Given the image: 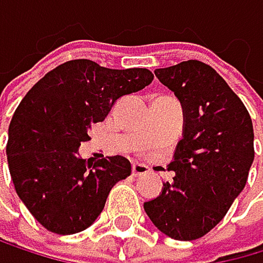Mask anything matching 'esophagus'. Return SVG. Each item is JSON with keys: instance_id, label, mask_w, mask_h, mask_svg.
<instances>
[{"instance_id": "34e87169", "label": "esophagus", "mask_w": 263, "mask_h": 263, "mask_svg": "<svg viewBox=\"0 0 263 263\" xmlns=\"http://www.w3.org/2000/svg\"><path fill=\"white\" fill-rule=\"evenodd\" d=\"M132 173H133V176H143V175H146V173H148V166L143 164V163H133Z\"/></svg>"}]
</instances>
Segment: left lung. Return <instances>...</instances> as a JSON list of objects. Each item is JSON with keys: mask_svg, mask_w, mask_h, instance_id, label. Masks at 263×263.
I'll return each mask as SVG.
<instances>
[{"mask_svg": "<svg viewBox=\"0 0 263 263\" xmlns=\"http://www.w3.org/2000/svg\"><path fill=\"white\" fill-rule=\"evenodd\" d=\"M175 92L184 126L173 161L171 183L143 204L152 222L171 239L194 240L222 221L242 193L254 161V126L242 100L201 61L156 69Z\"/></svg>", "mask_w": 263, "mask_h": 263, "instance_id": "8db88e82", "label": "left lung"}]
</instances>
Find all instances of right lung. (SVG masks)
I'll return each mask as SVG.
<instances>
[{
  "label": "right lung",
  "mask_w": 263,
  "mask_h": 263,
  "mask_svg": "<svg viewBox=\"0 0 263 263\" xmlns=\"http://www.w3.org/2000/svg\"><path fill=\"white\" fill-rule=\"evenodd\" d=\"M148 69H107L88 59L57 65L17 105L8 132V164L19 199L47 231L87 229L110 189L130 176L125 156L82 160L92 123L103 122L117 99L152 84Z\"/></svg>",
  "instance_id": "add662e5"
}]
</instances>
